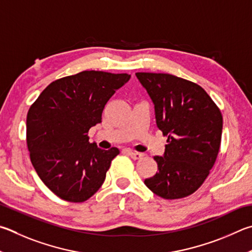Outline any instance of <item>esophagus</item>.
Instances as JSON below:
<instances>
[{"mask_svg":"<svg viewBox=\"0 0 252 252\" xmlns=\"http://www.w3.org/2000/svg\"><path fill=\"white\" fill-rule=\"evenodd\" d=\"M129 155L130 157L133 158V159H140V158H142L144 157V154L143 153H139V152H132V151H129Z\"/></svg>","mask_w":252,"mask_h":252,"instance_id":"obj_1","label":"esophagus"}]
</instances>
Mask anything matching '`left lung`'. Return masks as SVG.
I'll use <instances>...</instances> for the list:
<instances>
[{"label":"left lung","mask_w":252,"mask_h":252,"mask_svg":"<svg viewBox=\"0 0 252 252\" xmlns=\"http://www.w3.org/2000/svg\"><path fill=\"white\" fill-rule=\"evenodd\" d=\"M154 104L155 120L167 135L158 172L144 184L165 199L197 190L214 166L220 148L222 117L202 87L170 74L136 72Z\"/></svg>","instance_id":"left-lung-1"}]
</instances>
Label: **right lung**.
<instances>
[{"instance_id":"1","label":"right lung","mask_w":252,"mask_h":252,"mask_svg":"<svg viewBox=\"0 0 252 252\" xmlns=\"http://www.w3.org/2000/svg\"><path fill=\"white\" fill-rule=\"evenodd\" d=\"M127 74L86 70L48 85L26 119L31 161L40 180L63 200L81 203L103 184L117 148L99 149L88 131L103 108L130 80Z\"/></svg>"}]
</instances>
